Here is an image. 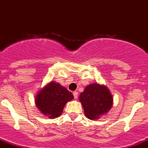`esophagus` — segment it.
<instances>
[{
    "instance_id": "34e87169",
    "label": "esophagus",
    "mask_w": 148,
    "mask_h": 148,
    "mask_svg": "<svg viewBox=\"0 0 148 148\" xmlns=\"http://www.w3.org/2000/svg\"><path fill=\"white\" fill-rule=\"evenodd\" d=\"M73 95H74V99H77V98L78 97V93L77 92V91H74V92H73Z\"/></svg>"
}]
</instances>
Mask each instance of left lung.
Returning a JSON list of instances; mask_svg holds the SVG:
<instances>
[{"label": "left lung", "mask_w": 148, "mask_h": 148, "mask_svg": "<svg viewBox=\"0 0 148 148\" xmlns=\"http://www.w3.org/2000/svg\"><path fill=\"white\" fill-rule=\"evenodd\" d=\"M79 99L86 117L93 120L108 112L112 105V97L107 87L98 84L86 86Z\"/></svg>", "instance_id": "1"}]
</instances>
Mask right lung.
I'll return each instance as SVG.
<instances>
[{"label": "right lung", "instance_id": "obj_1", "mask_svg": "<svg viewBox=\"0 0 148 148\" xmlns=\"http://www.w3.org/2000/svg\"><path fill=\"white\" fill-rule=\"evenodd\" d=\"M74 96L67 89L55 82H50L39 91L36 97V104L42 112L50 119L62 114L64 106L73 99Z\"/></svg>", "mask_w": 148, "mask_h": 148}]
</instances>
